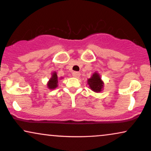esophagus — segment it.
I'll use <instances>...</instances> for the list:
<instances>
[{"mask_svg":"<svg viewBox=\"0 0 151 151\" xmlns=\"http://www.w3.org/2000/svg\"><path fill=\"white\" fill-rule=\"evenodd\" d=\"M80 75H81V73H80L79 72H74L73 73H72V76L76 78H79L80 77Z\"/></svg>","mask_w":151,"mask_h":151,"instance_id":"1","label":"esophagus"}]
</instances>
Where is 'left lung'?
Listing matches in <instances>:
<instances>
[{
    "mask_svg": "<svg viewBox=\"0 0 151 151\" xmlns=\"http://www.w3.org/2000/svg\"><path fill=\"white\" fill-rule=\"evenodd\" d=\"M89 86L95 92H100L103 87V82L98 73H94L91 79L88 80Z\"/></svg>",
    "mask_w": 151,
    "mask_h": 151,
    "instance_id": "obj_1",
    "label": "left lung"
}]
</instances>
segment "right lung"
Listing matches in <instances>:
<instances>
[{"instance_id": "right-lung-1", "label": "right lung", "mask_w": 151, "mask_h": 151, "mask_svg": "<svg viewBox=\"0 0 151 151\" xmlns=\"http://www.w3.org/2000/svg\"><path fill=\"white\" fill-rule=\"evenodd\" d=\"M57 83H58V77L56 72L53 74L52 77L49 80V82L48 83V87L51 89H53L57 87Z\"/></svg>"}]
</instances>
